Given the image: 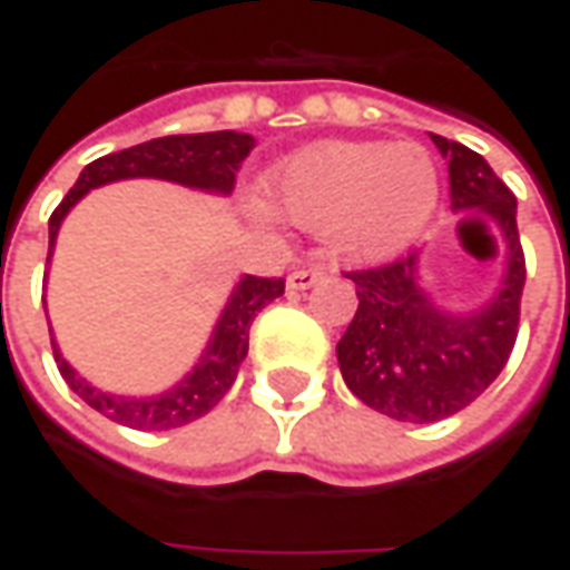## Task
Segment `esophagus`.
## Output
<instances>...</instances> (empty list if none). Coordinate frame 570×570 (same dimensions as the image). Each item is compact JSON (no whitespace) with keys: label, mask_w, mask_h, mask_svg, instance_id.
Masks as SVG:
<instances>
[{"label":"esophagus","mask_w":570,"mask_h":570,"mask_svg":"<svg viewBox=\"0 0 570 570\" xmlns=\"http://www.w3.org/2000/svg\"><path fill=\"white\" fill-rule=\"evenodd\" d=\"M323 269L320 266H304V269H295V273L288 275V288L292 292H307V288H314L320 278H323Z\"/></svg>","instance_id":"obj_1"}]
</instances>
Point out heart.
Returning <instances> with one entry per match:
<instances>
[{"mask_svg":"<svg viewBox=\"0 0 570 570\" xmlns=\"http://www.w3.org/2000/svg\"><path fill=\"white\" fill-rule=\"evenodd\" d=\"M438 167L419 145L317 142L266 177V203L345 256L403 250L438 208Z\"/></svg>","mask_w":570,"mask_h":570,"instance_id":"1","label":"heart"}]
</instances>
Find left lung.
<instances>
[{
  "label": "left lung",
  "mask_w": 570,
  "mask_h": 570,
  "mask_svg": "<svg viewBox=\"0 0 570 570\" xmlns=\"http://www.w3.org/2000/svg\"><path fill=\"white\" fill-rule=\"evenodd\" d=\"M450 165L456 212H485L504 237V282L472 311L448 314L419 288V253L345 273L358 311L336 345L340 371L364 405L396 422H441L479 400L504 371L517 342L527 263L517 234V199L489 161L466 145L431 136Z\"/></svg>",
  "instance_id": "8db88e82"
}]
</instances>
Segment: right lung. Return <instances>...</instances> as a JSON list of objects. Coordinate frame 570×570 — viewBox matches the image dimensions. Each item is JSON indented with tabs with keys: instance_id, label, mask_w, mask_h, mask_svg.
<instances>
[{
	"instance_id": "1",
	"label": "right lung",
	"mask_w": 570,
	"mask_h": 570,
	"mask_svg": "<svg viewBox=\"0 0 570 570\" xmlns=\"http://www.w3.org/2000/svg\"><path fill=\"white\" fill-rule=\"evenodd\" d=\"M250 148L253 136L222 129V132H196V136H165V139H151V142L104 155L81 170L76 187L66 193V199L50 215V253H53L62 218L69 215V208L76 206L88 189L114 184V180L155 177V180H174L184 187L228 196L234 189V174L240 170ZM278 295H285V278L244 275L237 282V288L230 292L228 304L215 323V333H212L199 364L184 381L174 383L170 390L158 393V396L104 393L85 377H78L72 364L59 355L56 342L50 340L53 342L56 367H59L62 381L69 383L85 403L98 409L100 415H107L117 425L136 428V431H170V428L189 425V422L203 419L208 409L222 403V396L228 393L230 383L237 377V367L247 358L253 317Z\"/></svg>"
}]
</instances>
